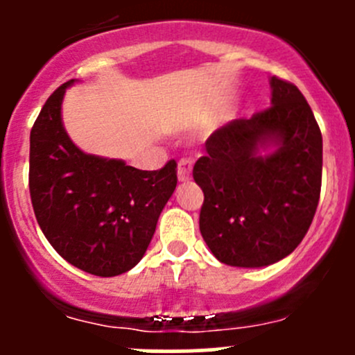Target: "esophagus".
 Segmentation results:
<instances>
[{"mask_svg":"<svg viewBox=\"0 0 355 355\" xmlns=\"http://www.w3.org/2000/svg\"><path fill=\"white\" fill-rule=\"evenodd\" d=\"M177 175H178V180H180V182L191 180V177H192V161L191 159H180V161H178Z\"/></svg>","mask_w":355,"mask_h":355,"instance_id":"obj_1","label":"esophagus"}]
</instances>
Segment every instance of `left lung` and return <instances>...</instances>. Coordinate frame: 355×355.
I'll list each match as a JSON object with an SVG mask.
<instances>
[{"mask_svg": "<svg viewBox=\"0 0 355 355\" xmlns=\"http://www.w3.org/2000/svg\"><path fill=\"white\" fill-rule=\"evenodd\" d=\"M270 84V108L214 130L192 171L204 192L200 235L230 266L287 257L320 202L323 137L313 110L292 82L271 77ZM273 144L271 155H259Z\"/></svg>", "mask_w": 355, "mask_h": 355, "instance_id": "1", "label": "left lung"}]
</instances>
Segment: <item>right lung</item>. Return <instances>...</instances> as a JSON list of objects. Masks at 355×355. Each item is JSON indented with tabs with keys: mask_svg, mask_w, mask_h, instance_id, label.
<instances>
[{
	"mask_svg": "<svg viewBox=\"0 0 355 355\" xmlns=\"http://www.w3.org/2000/svg\"><path fill=\"white\" fill-rule=\"evenodd\" d=\"M73 82L49 96L31 130L32 207L63 259L96 277H116L144 256L177 187V163L146 171L80 151L62 121L63 96Z\"/></svg>",
	"mask_w": 355,
	"mask_h": 355,
	"instance_id": "1",
	"label": "right lung"
}]
</instances>
